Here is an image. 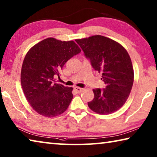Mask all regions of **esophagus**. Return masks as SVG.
Returning <instances> with one entry per match:
<instances>
[{
	"instance_id": "34e87169",
	"label": "esophagus",
	"mask_w": 157,
	"mask_h": 157,
	"mask_svg": "<svg viewBox=\"0 0 157 157\" xmlns=\"http://www.w3.org/2000/svg\"><path fill=\"white\" fill-rule=\"evenodd\" d=\"M75 90L78 93H81V92H82V91H84V88H80V87H75Z\"/></svg>"
}]
</instances>
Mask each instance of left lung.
Returning a JSON list of instances; mask_svg holds the SVG:
<instances>
[{
    "mask_svg": "<svg viewBox=\"0 0 157 157\" xmlns=\"http://www.w3.org/2000/svg\"><path fill=\"white\" fill-rule=\"evenodd\" d=\"M85 56L106 85L103 89H93L94 98L88 102L98 114H109L123 107L134 82V69L126 49L116 41L101 35L76 39Z\"/></svg>",
    "mask_w": 157,
    "mask_h": 157,
    "instance_id": "8db88e82",
    "label": "left lung"
}]
</instances>
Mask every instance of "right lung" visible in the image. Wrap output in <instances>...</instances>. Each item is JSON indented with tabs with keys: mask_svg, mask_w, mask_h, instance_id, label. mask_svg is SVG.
<instances>
[{
	"mask_svg": "<svg viewBox=\"0 0 157 157\" xmlns=\"http://www.w3.org/2000/svg\"><path fill=\"white\" fill-rule=\"evenodd\" d=\"M81 52L75 41L50 37L34 45L23 60L21 83L26 99L36 112L55 117L67 109L73 98L72 87L55 83L63 65Z\"/></svg>",
	"mask_w": 157,
	"mask_h": 157,
	"instance_id": "right-lung-1",
	"label": "right lung"
}]
</instances>
